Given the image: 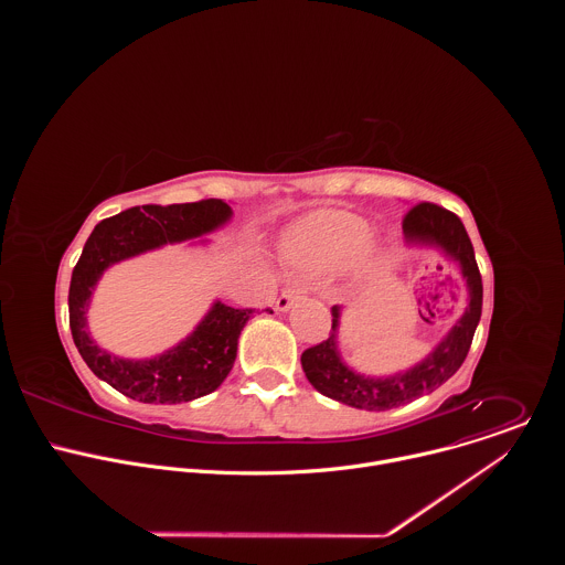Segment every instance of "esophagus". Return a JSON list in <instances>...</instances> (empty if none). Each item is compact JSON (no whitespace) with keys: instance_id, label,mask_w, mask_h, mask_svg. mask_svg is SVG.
<instances>
[{"instance_id":"34e87169","label":"esophagus","mask_w":565,"mask_h":565,"mask_svg":"<svg viewBox=\"0 0 565 565\" xmlns=\"http://www.w3.org/2000/svg\"><path fill=\"white\" fill-rule=\"evenodd\" d=\"M303 295H306V288H301V286H290V288H286V290L277 297L275 308L284 312V310H288L295 301H299Z\"/></svg>"}]
</instances>
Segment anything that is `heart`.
Returning <instances> with one entry per match:
<instances>
[{
  "label": "heart",
  "mask_w": 565,
  "mask_h": 565,
  "mask_svg": "<svg viewBox=\"0 0 565 565\" xmlns=\"http://www.w3.org/2000/svg\"><path fill=\"white\" fill-rule=\"evenodd\" d=\"M369 223L353 212H317L288 232L286 257L306 270H331L360 250Z\"/></svg>",
  "instance_id": "obj_1"
}]
</instances>
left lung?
I'll return each instance as SVG.
<instances>
[{"mask_svg": "<svg viewBox=\"0 0 565 565\" xmlns=\"http://www.w3.org/2000/svg\"><path fill=\"white\" fill-rule=\"evenodd\" d=\"M402 232H405L407 246L438 248L447 259L458 264L467 286V308L423 362L407 371L373 377L351 369L342 360L338 344L342 308L333 306V327L329 340L306 349L301 353V366L308 382L321 395L355 409L386 412L436 391L465 362L480 321L482 281L476 266L473 246L462 221L440 205L420 203L407 212L405 221H402Z\"/></svg>", "mask_w": 565, "mask_h": 565, "instance_id": "obj_1", "label": "left lung"}]
</instances>
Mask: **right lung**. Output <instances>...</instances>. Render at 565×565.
I'll return each instance as SVG.
<instances>
[{"label": "right lung", "mask_w": 565, "mask_h": 565, "mask_svg": "<svg viewBox=\"0 0 565 565\" xmlns=\"http://www.w3.org/2000/svg\"><path fill=\"white\" fill-rule=\"evenodd\" d=\"M232 207L221 199L181 205L129 207L100 221L79 255L68 286V327L87 366L122 395L147 405H179L212 393L227 377L238 335L253 308H232L214 301L196 329L170 351L129 360L100 349L89 335L87 310L103 273L125 259L194 241L223 227Z\"/></svg>", "instance_id": "obj_1"}]
</instances>
